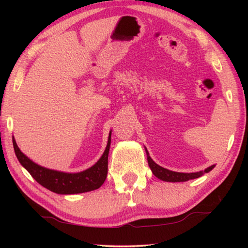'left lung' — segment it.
<instances>
[{"mask_svg":"<svg viewBox=\"0 0 248 248\" xmlns=\"http://www.w3.org/2000/svg\"><path fill=\"white\" fill-rule=\"evenodd\" d=\"M146 154H147V160H148L149 167L151 168V170H152V172H154V175L159 179H161V180L167 181V182H184V181L189 180V179H196L198 177H202L203 173L212 170L214 168V165H212V166L208 167L207 170H204L203 171L191 172V173L176 172V171L168 170H166V168L157 165L156 163L152 161V159L149 156V154H148V151H147V150H146Z\"/></svg>","mask_w":248,"mask_h":248,"instance_id":"obj_1","label":"left lung"}]
</instances>
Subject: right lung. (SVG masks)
<instances>
[{
    "label": "right lung",
    "instance_id": "1",
    "mask_svg": "<svg viewBox=\"0 0 248 248\" xmlns=\"http://www.w3.org/2000/svg\"><path fill=\"white\" fill-rule=\"evenodd\" d=\"M14 149L19 162L40 186L57 194H78L93 191L102 186L108 175V156L110 146V134L104 154L93 167L78 173H67L48 170L31 162L20 151L13 139Z\"/></svg>",
    "mask_w": 248,
    "mask_h": 248
}]
</instances>
